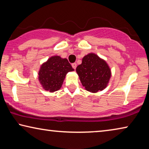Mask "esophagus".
Returning a JSON list of instances; mask_svg holds the SVG:
<instances>
[{
	"instance_id": "34e87169",
	"label": "esophagus",
	"mask_w": 149,
	"mask_h": 149,
	"mask_svg": "<svg viewBox=\"0 0 149 149\" xmlns=\"http://www.w3.org/2000/svg\"><path fill=\"white\" fill-rule=\"evenodd\" d=\"M72 65L73 68L75 69V68H76V67H77V64H76V63H73V64H72Z\"/></svg>"
}]
</instances>
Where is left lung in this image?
Segmentation results:
<instances>
[{
  "label": "left lung",
  "mask_w": 149,
  "mask_h": 149,
  "mask_svg": "<svg viewBox=\"0 0 149 149\" xmlns=\"http://www.w3.org/2000/svg\"><path fill=\"white\" fill-rule=\"evenodd\" d=\"M76 72L81 82L88 91L97 93L106 88L111 76L109 66L97 54L90 53L82 59Z\"/></svg>",
  "instance_id": "obj_1"
}]
</instances>
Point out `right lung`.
Segmentation results:
<instances>
[{
    "mask_svg": "<svg viewBox=\"0 0 149 149\" xmlns=\"http://www.w3.org/2000/svg\"><path fill=\"white\" fill-rule=\"evenodd\" d=\"M72 71L74 69L66 58L52 56L41 65L39 80L45 90L54 92L61 88L65 75Z\"/></svg>",
    "mask_w": 149,
    "mask_h": 149,
    "instance_id": "right-lung-1",
    "label": "right lung"
}]
</instances>
